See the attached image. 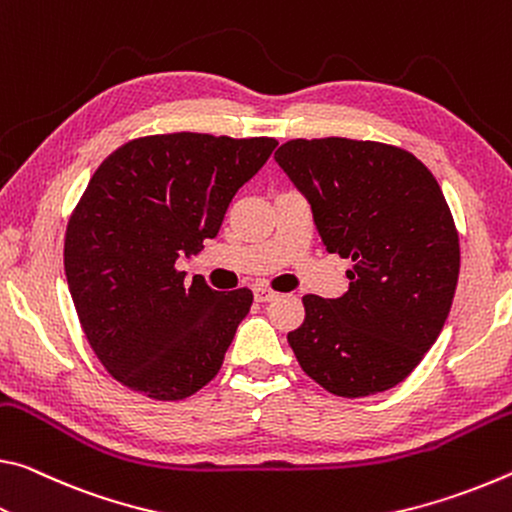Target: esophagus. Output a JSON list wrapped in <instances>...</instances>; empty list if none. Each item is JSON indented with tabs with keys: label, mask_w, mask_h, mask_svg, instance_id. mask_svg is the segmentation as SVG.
<instances>
[{
	"label": "esophagus",
	"mask_w": 512,
	"mask_h": 512,
	"mask_svg": "<svg viewBox=\"0 0 512 512\" xmlns=\"http://www.w3.org/2000/svg\"><path fill=\"white\" fill-rule=\"evenodd\" d=\"M276 297H279V292H274L270 288H265V286L254 288V299L258 301V304H267V301H272Z\"/></svg>",
	"instance_id": "1"
}]
</instances>
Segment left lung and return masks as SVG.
<instances>
[{"label":"left lung","mask_w":512,"mask_h":512,"mask_svg":"<svg viewBox=\"0 0 512 512\" xmlns=\"http://www.w3.org/2000/svg\"><path fill=\"white\" fill-rule=\"evenodd\" d=\"M274 158L326 251L351 261L345 295L301 299L304 324L288 333L301 370L338 397L395 388L438 340L458 283V231L438 181L374 140L297 138Z\"/></svg>","instance_id":"obj_1"}]
</instances>
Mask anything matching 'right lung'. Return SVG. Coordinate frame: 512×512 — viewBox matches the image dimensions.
Returning a JSON list of instances; mask_svg holds the SVG:
<instances>
[{
    "label": "right lung",
    "instance_id": "add662e5",
    "mask_svg": "<svg viewBox=\"0 0 512 512\" xmlns=\"http://www.w3.org/2000/svg\"><path fill=\"white\" fill-rule=\"evenodd\" d=\"M274 138L161 133L124 142L92 174L65 231V276L99 363L156 401H179L220 372L249 288L186 283L179 256L204 249Z\"/></svg>",
    "mask_w": 512,
    "mask_h": 512
}]
</instances>
